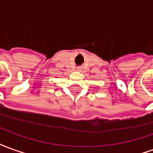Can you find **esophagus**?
<instances>
[{
	"label": "esophagus",
	"instance_id": "1",
	"mask_svg": "<svg viewBox=\"0 0 153 153\" xmlns=\"http://www.w3.org/2000/svg\"><path fill=\"white\" fill-rule=\"evenodd\" d=\"M81 70H82V68H80V67H78V68H77V70H79V71H80Z\"/></svg>",
	"mask_w": 153,
	"mask_h": 153
}]
</instances>
